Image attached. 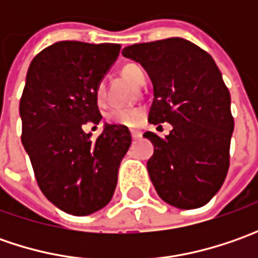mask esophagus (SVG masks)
<instances>
[{"mask_svg": "<svg viewBox=\"0 0 258 258\" xmlns=\"http://www.w3.org/2000/svg\"><path fill=\"white\" fill-rule=\"evenodd\" d=\"M131 135H132V139H139V138L142 136V134H141V132H138V131H132Z\"/></svg>", "mask_w": 258, "mask_h": 258, "instance_id": "obj_1", "label": "esophagus"}]
</instances>
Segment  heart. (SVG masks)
Here are the masks:
<instances>
[{
	"instance_id": "1",
	"label": "heart",
	"mask_w": 258,
	"mask_h": 258,
	"mask_svg": "<svg viewBox=\"0 0 258 258\" xmlns=\"http://www.w3.org/2000/svg\"><path fill=\"white\" fill-rule=\"evenodd\" d=\"M123 75L136 86H142L146 80V75H145V70L138 64H126L122 69ZM104 96V83L100 82L97 87H96V97L100 100ZM144 112L141 109H123V107H116L113 110H110L107 114V119L110 122L117 124H124V126H135L141 120Z\"/></svg>"
}]
</instances>
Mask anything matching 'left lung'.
<instances>
[{
	"mask_svg": "<svg viewBox=\"0 0 258 258\" xmlns=\"http://www.w3.org/2000/svg\"><path fill=\"white\" fill-rule=\"evenodd\" d=\"M123 57L141 63L154 85L149 122L172 124L154 145L148 172L158 195L182 210L200 208L220 191L230 166L234 131L231 97L213 57L188 40L124 47Z\"/></svg>",
	"mask_w": 258,
	"mask_h": 258,
	"instance_id": "left-lung-1",
	"label": "left lung"
}]
</instances>
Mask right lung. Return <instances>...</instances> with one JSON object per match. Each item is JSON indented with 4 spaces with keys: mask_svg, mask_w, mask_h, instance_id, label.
Segmentation results:
<instances>
[{
    "mask_svg": "<svg viewBox=\"0 0 258 258\" xmlns=\"http://www.w3.org/2000/svg\"><path fill=\"white\" fill-rule=\"evenodd\" d=\"M120 45L58 41L35 55L28 67L20 116L21 142L45 198L72 215L106 207L132 138L123 124H104L92 141L86 123L99 124L96 87Z\"/></svg>",
    "mask_w": 258,
    "mask_h": 258,
    "instance_id": "right-lung-1",
    "label": "right lung"
}]
</instances>
